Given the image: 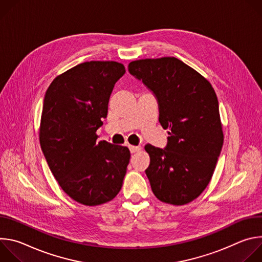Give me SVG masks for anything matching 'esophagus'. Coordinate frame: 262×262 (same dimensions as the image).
<instances>
[{
  "label": "esophagus",
  "instance_id": "obj_1",
  "mask_svg": "<svg viewBox=\"0 0 262 262\" xmlns=\"http://www.w3.org/2000/svg\"><path fill=\"white\" fill-rule=\"evenodd\" d=\"M128 148H129V150H130V152H132V154H135V152H138V151H140V150H141V146H134V145H129V146H128Z\"/></svg>",
  "mask_w": 262,
  "mask_h": 262
}]
</instances>
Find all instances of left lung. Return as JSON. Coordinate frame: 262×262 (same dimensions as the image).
I'll list each match as a JSON object with an SVG mask.
<instances>
[{
    "label": "left lung",
    "mask_w": 262,
    "mask_h": 262,
    "mask_svg": "<svg viewBox=\"0 0 262 262\" xmlns=\"http://www.w3.org/2000/svg\"><path fill=\"white\" fill-rule=\"evenodd\" d=\"M128 71L156 95L159 121L170 135L164 149L145 145L151 190L162 202L190 203L209 183L222 150L215 92L199 72L174 57L133 61Z\"/></svg>",
    "instance_id": "left-lung-1"
}]
</instances>
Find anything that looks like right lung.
Here are the masks:
<instances>
[{"label": "right lung", "mask_w": 262, "mask_h": 262, "mask_svg": "<svg viewBox=\"0 0 262 262\" xmlns=\"http://www.w3.org/2000/svg\"><path fill=\"white\" fill-rule=\"evenodd\" d=\"M125 73L115 61H90L58 76L46 92L39 141L62 190L74 201L95 206L120 192L130 152L96 142L116 82Z\"/></svg>", "instance_id": "1"}]
</instances>
